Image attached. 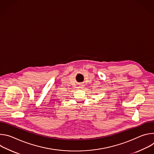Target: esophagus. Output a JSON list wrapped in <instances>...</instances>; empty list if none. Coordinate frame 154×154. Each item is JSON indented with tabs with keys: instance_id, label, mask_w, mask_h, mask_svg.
Masks as SVG:
<instances>
[{
	"instance_id": "obj_1",
	"label": "esophagus",
	"mask_w": 154,
	"mask_h": 154,
	"mask_svg": "<svg viewBox=\"0 0 154 154\" xmlns=\"http://www.w3.org/2000/svg\"><path fill=\"white\" fill-rule=\"evenodd\" d=\"M84 86V85H83V84H81V85H80V87L81 88H82Z\"/></svg>"
}]
</instances>
